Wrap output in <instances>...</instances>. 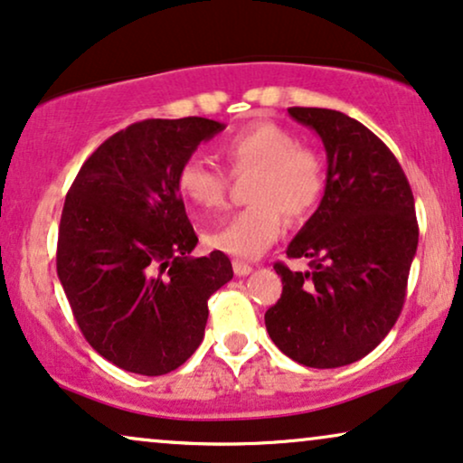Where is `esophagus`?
<instances>
[{"label":"esophagus","instance_id":"obj_1","mask_svg":"<svg viewBox=\"0 0 463 463\" xmlns=\"http://www.w3.org/2000/svg\"><path fill=\"white\" fill-rule=\"evenodd\" d=\"M232 271L241 278V275L251 273V265H248V262H243V260H232Z\"/></svg>","mask_w":463,"mask_h":463}]
</instances>
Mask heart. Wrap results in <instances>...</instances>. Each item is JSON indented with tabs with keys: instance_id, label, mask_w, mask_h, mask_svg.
Returning <instances> with one entry per match:
<instances>
[{
	"instance_id": "obj_1",
	"label": "heart",
	"mask_w": 463,
	"mask_h": 463,
	"mask_svg": "<svg viewBox=\"0 0 463 463\" xmlns=\"http://www.w3.org/2000/svg\"><path fill=\"white\" fill-rule=\"evenodd\" d=\"M222 156L232 175L254 173L250 207L207 228L212 248L237 259H256L279 237L284 215L301 222L318 209L326 190L323 156L299 145V137L275 121H254L222 143ZM177 188L192 207H224L228 179L220 168L201 157H188L179 166Z\"/></svg>"
}]
</instances>
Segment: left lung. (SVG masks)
Listing matches in <instances>:
<instances>
[{
  "mask_svg": "<svg viewBox=\"0 0 463 463\" xmlns=\"http://www.w3.org/2000/svg\"><path fill=\"white\" fill-rule=\"evenodd\" d=\"M326 149V190L286 256L282 297L267 309L269 337L286 356L329 370L359 361L387 337L406 301L419 243L414 196L397 157L372 130L331 109H288Z\"/></svg>",
  "mask_w": 463,
  "mask_h": 463,
  "instance_id": "left-lung-1",
  "label": "left lung"
}]
</instances>
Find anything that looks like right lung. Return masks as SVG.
<instances>
[{"mask_svg":"<svg viewBox=\"0 0 463 463\" xmlns=\"http://www.w3.org/2000/svg\"><path fill=\"white\" fill-rule=\"evenodd\" d=\"M224 130L204 117L145 119L87 157L63 203L57 275L90 346L126 372L162 376L201 346L207 301L232 279L224 251L192 259L198 237L179 166Z\"/></svg>","mask_w":463,"mask_h":463,"instance_id":"right-lung-1","label":"right lung"}]
</instances>
